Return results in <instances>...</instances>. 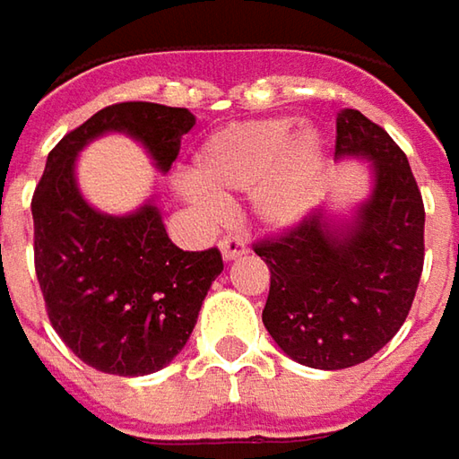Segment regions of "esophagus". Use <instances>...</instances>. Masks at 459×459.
Here are the masks:
<instances>
[{
	"label": "esophagus",
	"mask_w": 459,
	"mask_h": 459,
	"mask_svg": "<svg viewBox=\"0 0 459 459\" xmlns=\"http://www.w3.org/2000/svg\"><path fill=\"white\" fill-rule=\"evenodd\" d=\"M221 251H223V259H236V256H241L246 254V244L244 238H238V236H223L221 238Z\"/></svg>",
	"instance_id": "34e87169"
}]
</instances>
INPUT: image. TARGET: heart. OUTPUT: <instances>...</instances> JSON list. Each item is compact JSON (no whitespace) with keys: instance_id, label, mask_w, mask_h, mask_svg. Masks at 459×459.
<instances>
[{"instance_id":"1","label":"heart","mask_w":459,"mask_h":459,"mask_svg":"<svg viewBox=\"0 0 459 459\" xmlns=\"http://www.w3.org/2000/svg\"><path fill=\"white\" fill-rule=\"evenodd\" d=\"M325 175V152L315 132H297L294 121L256 119L229 124L195 152L187 198L213 211L241 193L264 226L290 229L315 208Z\"/></svg>"}]
</instances>
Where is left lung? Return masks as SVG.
I'll use <instances>...</instances> for the list:
<instances>
[{"mask_svg": "<svg viewBox=\"0 0 459 459\" xmlns=\"http://www.w3.org/2000/svg\"><path fill=\"white\" fill-rule=\"evenodd\" d=\"M335 157L373 162L376 185L356 218L338 226L317 211L254 244L272 272L264 327L287 356L323 371L368 360L399 333L424 269V203L402 147L345 108Z\"/></svg>", "mask_w": 459, "mask_h": 459, "instance_id": "obj_1", "label": "left lung"}]
</instances>
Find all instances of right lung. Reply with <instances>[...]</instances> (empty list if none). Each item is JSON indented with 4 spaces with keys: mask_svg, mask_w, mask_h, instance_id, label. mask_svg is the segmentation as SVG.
Wrapping results in <instances>:
<instances>
[{
    "mask_svg": "<svg viewBox=\"0 0 459 459\" xmlns=\"http://www.w3.org/2000/svg\"><path fill=\"white\" fill-rule=\"evenodd\" d=\"M193 124L187 108L114 103L48 154L32 195L35 274L50 325L96 371L147 376L165 368L190 338L223 259L215 246L178 248L154 205L124 218L93 211L75 187V154L103 132H126L167 172Z\"/></svg>",
    "mask_w": 459,
    "mask_h": 459,
    "instance_id": "add662e5",
    "label": "right lung"
}]
</instances>
